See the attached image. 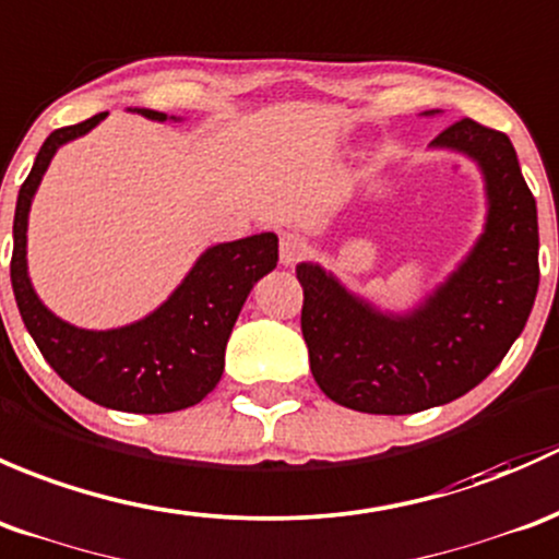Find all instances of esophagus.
Returning <instances> with one entry per match:
<instances>
[{
    "label": "esophagus",
    "instance_id": "esophagus-1",
    "mask_svg": "<svg viewBox=\"0 0 559 559\" xmlns=\"http://www.w3.org/2000/svg\"><path fill=\"white\" fill-rule=\"evenodd\" d=\"M307 239L298 234H282L280 239V263L282 266H296L304 255H307Z\"/></svg>",
    "mask_w": 559,
    "mask_h": 559
}]
</instances>
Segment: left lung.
<instances>
[{
  "mask_svg": "<svg viewBox=\"0 0 559 559\" xmlns=\"http://www.w3.org/2000/svg\"><path fill=\"white\" fill-rule=\"evenodd\" d=\"M430 151L474 160L487 199L479 239L444 282L406 312H393L320 263L296 266L314 382L355 412L414 414L465 395L506 358L536 301L538 212L509 136L463 118Z\"/></svg>",
  "mask_w": 559,
  "mask_h": 559,
  "instance_id": "1",
  "label": "left lung"
}]
</instances>
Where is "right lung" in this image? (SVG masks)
Returning <instances> with one entry per match:
<instances>
[{"label":"right lung","mask_w":559,"mask_h":559,"mask_svg":"<svg viewBox=\"0 0 559 559\" xmlns=\"http://www.w3.org/2000/svg\"><path fill=\"white\" fill-rule=\"evenodd\" d=\"M131 112L158 123L182 120L145 107ZM105 118L107 112H99L83 123L53 131L34 158L19 191L13 221L10 280L15 304L43 358L80 395L118 412H180L199 404L221 382L234 322L252 285L277 266V234H252L206 247L169 298L129 325L91 331L61 320L45 307L28 277V212L59 147L85 136Z\"/></svg>","instance_id":"obj_1"}]
</instances>
